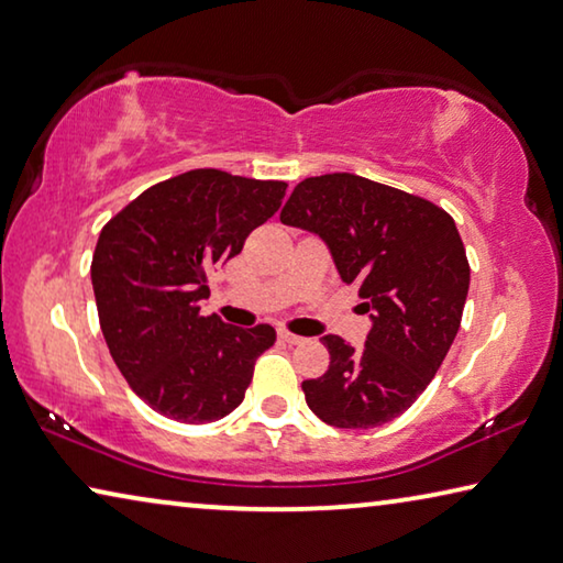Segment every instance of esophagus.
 I'll use <instances>...</instances> for the list:
<instances>
[{
    "label": "esophagus",
    "instance_id": "obj_1",
    "mask_svg": "<svg viewBox=\"0 0 563 563\" xmlns=\"http://www.w3.org/2000/svg\"><path fill=\"white\" fill-rule=\"evenodd\" d=\"M278 338L283 343H288V345H300V343H306V338L302 335H296V333H290V330H285V328H280L278 330Z\"/></svg>",
    "mask_w": 563,
    "mask_h": 563
}]
</instances>
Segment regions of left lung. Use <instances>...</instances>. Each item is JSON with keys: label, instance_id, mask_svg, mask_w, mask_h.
I'll use <instances>...</instances> for the list:
<instances>
[{"label": "left lung", "instance_id": "1", "mask_svg": "<svg viewBox=\"0 0 563 563\" xmlns=\"http://www.w3.org/2000/svg\"><path fill=\"white\" fill-rule=\"evenodd\" d=\"M280 222L318 235L343 283H358L363 347L323 335L330 365L302 380L310 410L335 428L394 421L423 394L459 333L468 261L456 222L433 202L351 173L308 177Z\"/></svg>", "mask_w": 563, "mask_h": 563}]
</instances>
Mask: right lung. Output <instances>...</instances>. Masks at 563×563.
<instances>
[{"label":"right lung","mask_w":563,"mask_h":563,"mask_svg":"<svg viewBox=\"0 0 563 563\" xmlns=\"http://www.w3.org/2000/svg\"><path fill=\"white\" fill-rule=\"evenodd\" d=\"M288 185L222 169L157 183L102 228L92 255L100 328L130 388L173 421L210 423L243 404L271 325L202 316L208 273L278 212Z\"/></svg>","instance_id":"right-lung-1"}]
</instances>
